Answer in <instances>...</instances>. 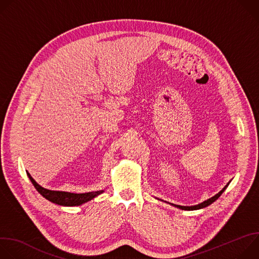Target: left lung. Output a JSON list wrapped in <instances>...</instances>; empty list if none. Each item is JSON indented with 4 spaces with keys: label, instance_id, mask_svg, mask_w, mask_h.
I'll return each instance as SVG.
<instances>
[{
    "label": "left lung",
    "instance_id": "obj_1",
    "mask_svg": "<svg viewBox=\"0 0 259 259\" xmlns=\"http://www.w3.org/2000/svg\"><path fill=\"white\" fill-rule=\"evenodd\" d=\"M230 182H231V181H230ZM230 182H228L227 186H226L223 190H221L218 194H216V195L213 196L212 198H210V199H208V200H206V201H204V202H202V203H200V204H198V205H195V206H180V205H175V204H172V203H169V204L172 205V206H174V207H177V208H179V209H182V210H198V209L205 208V207L211 205L213 202H215V201L221 196V194H223V193L227 190V188L229 187ZM161 201H163V200H161ZM165 202H166V201H165ZM166 203H168V202H166Z\"/></svg>",
    "mask_w": 259,
    "mask_h": 259
}]
</instances>
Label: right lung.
<instances>
[{"label":"right lung","instance_id":"add662e5","mask_svg":"<svg viewBox=\"0 0 259 259\" xmlns=\"http://www.w3.org/2000/svg\"><path fill=\"white\" fill-rule=\"evenodd\" d=\"M28 178L30 179L31 183L35 190L38 191L45 199L48 201L60 205V206H67V207H73V206H80L84 203H87L97 196L101 195L104 190L96 191V192H89V193H83V194H75V193H68V192H62V191H51L47 190L43 187H41L39 183H36L35 180L30 176L28 172H26Z\"/></svg>","mask_w":259,"mask_h":259}]
</instances>
